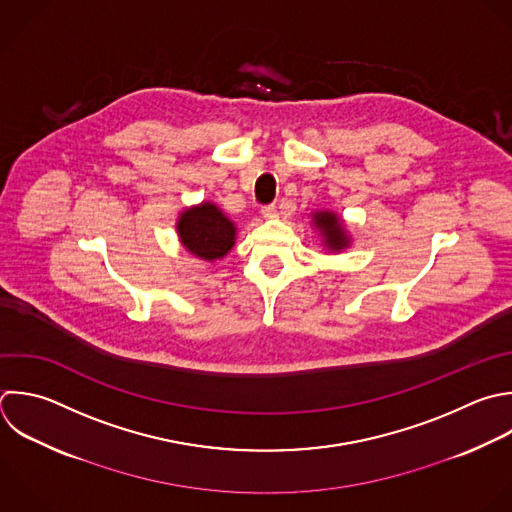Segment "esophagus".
I'll return each mask as SVG.
<instances>
[{
	"label": "esophagus",
	"instance_id": "1",
	"mask_svg": "<svg viewBox=\"0 0 512 512\" xmlns=\"http://www.w3.org/2000/svg\"><path fill=\"white\" fill-rule=\"evenodd\" d=\"M260 214H262V218L272 220V218H276V216H278V210H276V206H264V208L260 210Z\"/></svg>",
	"mask_w": 512,
	"mask_h": 512
}]
</instances>
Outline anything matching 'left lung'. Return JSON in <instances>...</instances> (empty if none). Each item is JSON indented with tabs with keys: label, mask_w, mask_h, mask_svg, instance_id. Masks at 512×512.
Listing matches in <instances>:
<instances>
[{
	"label": "left lung",
	"mask_w": 512,
	"mask_h": 512,
	"mask_svg": "<svg viewBox=\"0 0 512 512\" xmlns=\"http://www.w3.org/2000/svg\"><path fill=\"white\" fill-rule=\"evenodd\" d=\"M312 216V226L322 238V246L332 252L340 254L344 252L350 244L352 238L346 230V222L332 210H316L310 214Z\"/></svg>",
	"instance_id": "obj_1"
}]
</instances>
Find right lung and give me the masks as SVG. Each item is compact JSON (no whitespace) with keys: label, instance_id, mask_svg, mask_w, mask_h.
<instances>
[{"label":"right lung","instance_id":"right-lung-1","mask_svg":"<svg viewBox=\"0 0 512 512\" xmlns=\"http://www.w3.org/2000/svg\"><path fill=\"white\" fill-rule=\"evenodd\" d=\"M176 232L186 252L204 262H216L234 248L238 230L214 202L204 200L180 212Z\"/></svg>","mask_w":512,"mask_h":512}]
</instances>
